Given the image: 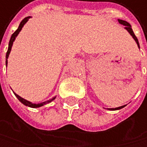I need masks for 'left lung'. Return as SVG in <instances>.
Returning a JSON list of instances; mask_svg holds the SVG:
<instances>
[{"instance_id": "obj_1", "label": "left lung", "mask_w": 147, "mask_h": 147, "mask_svg": "<svg viewBox=\"0 0 147 147\" xmlns=\"http://www.w3.org/2000/svg\"><path fill=\"white\" fill-rule=\"evenodd\" d=\"M118 22H119L121 24H123V25H125V29L129 32V34H131L132 37H133V38L135 39V41L137 42V44H138V47H139V43H138V38H137V37H136V35L134 34V32H133V31H132V29H131V24H129L128 22H126V21H123V20H121V19H119L118 20ZM123 108H124V106H122V107H119V108H115V109H111L112 110H117V109H123Z\"/></svg>"}]
</instances>
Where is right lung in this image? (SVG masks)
Here are the masks:
<instances>
[{"mask_svg": "<svg viewBox=\"0 0 147 147\" xmlns=\"http://www.w3.org/2000/svg\"><path fill=\"white\" fill-rule=\"evenodd\" d=\"M30 18V16H27V18H25L24 19H23V21L20 23V24H19V26H18V30H16L13 34H12V36H11V38H10V40H9V48H8V51H7V54H6V64L8 63V61H7V59H8V57H9V53H10V50H11V47H12V45H13V42H14V40H15V38H16V37L18 36V34L19 33V32L22 30V28H23V26L24 25V24L28 21V19ZM15 95L16 96V98H18L24 105H25V106H28V107H31V108H39V107H41V106H43V105H45V104H47V103H49V102H51L52 100H54L55 98H53L52 100H47V101H45V102H42V103H38V104H33V103H32V102H30V101H28V100H24V99H23V98H21L19 95H18V94H16L15 93Z\"/></svg>", "mask_w": 147, "mask_h": 147, "instance_id": "right-lung-1", "label": "right lung"}]
</instances>
